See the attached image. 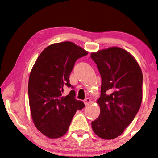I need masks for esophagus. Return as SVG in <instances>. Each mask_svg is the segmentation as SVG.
Returning a JSON list of instances; mask_svg holds the SVG:
<instances>
[{
	"mask_svg": "<svg viewBox=\"0 0 158 158\" xmlns=\"http://www.w3.org/2000/svg\"><path fill=\"white\" fill-rule=\"evenodd\" d=\"M84 104H85V106L90 105V104H91V100H90V99L86 98V99H84Z\"/></svg>",
	"mask_w": 158,
	"mask_h": 158,
	"instance_id": "esophagus-1",
	"label": "esophagus"
}]
</instances>
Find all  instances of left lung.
<instances>
[{"label":"left lung","instance_id":"left-lung-1","mask_svg":"<svg viewBox=\"0 0 158 158\" xmlns=\"http://www.w3.org/2000/svg\"><path fill=\"white\" fill-rule=\"evenodd\" d=\"M90 57L102 77L101 95L97 101L100 114L92 122V128L102 139H114L124 131L139 110L141 68L128 52L118 47L93 52Z\"/></svg>","mask_w":158,"mask_h":158}]
</instances>
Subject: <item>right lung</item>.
Wrapping results in <instances>:
<instances>
[{
  "instance_id": "1",
  "label": "right lung",
  "mask_w": 158,
  "mask_h": 158,
  "mask_svg": "<svg viewBox=\"0 0 158 158\" xmlns=\"http://www.w3.org/2000/svg\"><path fill=\"white\" fill-rule=\"evenodd\" d=\"M88 52L70 41L53 44L42 51L30 72L28 95L31 115L36 128L51 139L67 133L77 110L84 102L75 99L72 90L66 96L65 86L72 87L69 77L74 63Z\"/></svg>"
}]
</instances>
